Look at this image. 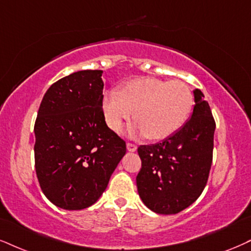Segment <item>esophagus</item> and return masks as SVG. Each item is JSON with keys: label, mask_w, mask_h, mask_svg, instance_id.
<instances>
[{"label": "esophagus", "mask_w": 251, "mask_h": 251, "mask_svg": "<svg viewBox=\"0 0 251 251\" xmlns=\"http://www.w3.org/2000/svg\"><path fill=\"white\" fill-rule=\"evenodd\" d=\"M126 149H128V151H130V152H135L137 150V147L132 143H126Z\"/></svg>", "instance_id": "1"}]
</instances>
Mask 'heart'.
Listing matches in <instances>:
<instances>
[{
  "label": "heart",
  "instance_id": "obj_1",
  "mask_svg": "<svg viewBox=\"0 0 251 251\" xmlns=\"http://www.w3.org/2000/svg\"><path fill=\"white\" fill-rule=\"evenodd\" d=\"M193 106V94L181 81L136 78L109 91L102 100L104 120L113 131L119 132L134 116V130L150 140H165L184 126Z\"/></svg>",
  "mask_w": 251,
  "mask_h": 251
}]
</instances>
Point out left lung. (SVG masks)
Returning <instances> with one entry per match:
<instances>
[{"mask_svg": "<svg viewBox=\"0 0 251 251\" xmlns=\"http://www.w3.org/2000/svg\"><path fill=\"white\" fill-rule=\"evenodd\" d=\"M191 119L162 142L138 147L142 169L136 177L144 205L158 214H177L196 201L208 180L215 121L200 89H194Z\"/></svg>", "mask_w": 251, "mask_h": 251, "instance_id": "1", "label": "left lung"}]
</instances>
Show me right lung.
Segmentation results:
<instances>
[{
  "mask_svg": "<svg viewBox=\"0 0 251 251\" xmlns=\"http://www.w3.org/2000/svg\"><path fill=\"white\" fill-rule=\"evenodd\" d=\"M101 76V70H86L58 80L37 114V178L45 197L63 209L97 202L126 154V142L104 121Z\"/></svg>",
  "mask_w": 251,
  "mask_h": 251,
  "instance_id": "1",
  "label": "right lung"
}]
</instances>
